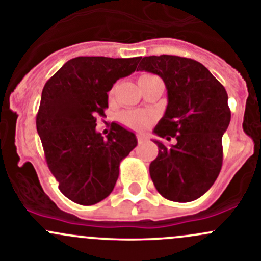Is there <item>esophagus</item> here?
Listing matches in <instances>:
<instances>
[{
	"mask_svg": "<svg viewBox=\"0 0 261 261\" xmlns=\"http://www.w3.org/2000/svg\"><path fill=\"white\" fill-rule=\"evenodd\" d=\"M138 142L142 144V143L147 142V138H145V136H143V135H138Z\"/></svg>",
	"mask_w": 261,
	"mask_h": 261,
	"instance_id": "obj_1",
	"label": "esophagus"
}]
</instances>
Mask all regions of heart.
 <instances>
[{
    "instance_id": "heart-1",
    "label": "heart",
    "mask_w": 261,
    "mask_h": 261,
    "mask_svg": "<svg viewBox=\"0 0 261 261\" xmlns=\"http://www.w3.org/2000/svg\"><path fill=\"white\" fill-rule=\"evenodd\" d=\"M158 79L153 74H143L140 75L139 79V84H143V82H147L149 80ZM114 95V87L109 91V97H112ZM119 119L123 125H126L127 127L134 128V130L138 131H144L154 122V116H153L150 112L145 111H126L123 113L119 114Z\"/></svg>"
}]
</instances>
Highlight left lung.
Here are the masks:
<instances>
[{
    "label": "left lung",
    "instance_id": "obj_1",
    "mask_svg": "<svg viewBox=\"0 0 261 261\" xmlns=\"http://www.w3.org/2000/svg\"><path fill=\"white\" fill-rule=\"evenodd\" d=\"M139 70L164 80L167 107L153 133L160 140L149 174L158 193L174 202H191L213 187L223 164L221 138L230 122L228 94L207 68L174 55L145 57Z\"/></svg>",
    "mask_w": 261,
    "mask_h": 261
}]
</instances>
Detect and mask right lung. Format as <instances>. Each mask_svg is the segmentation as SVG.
<instances>
[{
	"label": "right lung",
	"instance_id": "1",
	"mask_svg": "<svg viewBox=\"0 0 261 261\" xmlns=\"http://www.w3.org/2000/svg\"><path fill=\"white\" fill-rule=\"evenodd\" d=\"M140 58L79 57L46 82L36 125L46 162L67 198L84 206L103 201L118 179L119 162L136 147L133 131L113 122L107 138L96 116L108 108L117 80L135 72Z\"/></svg>",
	"mask_w": 261,
	"mask_h": 261
}]
</instances>
